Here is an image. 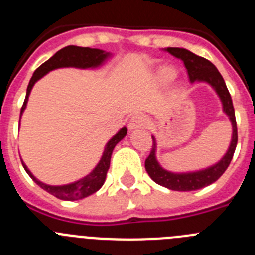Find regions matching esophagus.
<instances>
[{"mask_svg":"<svg viewBox=\"0 0 255 255\" xmlns=\"http://www.w3.org/2000/svg\"><path fill=\"white\" fill-rule=\"evenodd\" d=\"M148 125V119L144 115H134L131 117V120L129 121V129H140V128H145Z\"/></svg>","mask_w":255,"mask_h":255,"instance_id":"obj_1","label":"esophagus"}]
</instances>
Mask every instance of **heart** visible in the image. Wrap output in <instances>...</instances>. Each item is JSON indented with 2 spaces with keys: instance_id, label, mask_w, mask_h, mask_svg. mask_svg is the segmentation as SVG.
<instances>
[{
  "instance_id": "1",
  "label": "heart",
  "mask_w": 255,
  "mask_h": 255,
  "mask_svg": "<svg viewBox=\"0 0 255 255\" xmlns=\"http://www.w3.org/2000/svg\"><path fill=\"white\" fill-rule=\"evenodd\" d=\"M175 76H176V71L172 67H163L157 74V82L159 84H167L175 79Z\"/></svg>"
}]
</instances>
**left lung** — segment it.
I'll return each mask as SVG.
<instances>
[{"instance_id":"left-lung-1","label":"left lung","mask_w":255,"mask_h":255,"mask_svg":"<svg viewBox=\"0 0 255 255\" xmlns=\"http://www.w3.org/2000/svg\"><path fill=\"white\" fill-rule=\"evenodd\" d=\"M166 51L172 56H175V57L184 61V65L188 70L189 79H190L191 83H194L195 80L206 82L215 88L221 101H222L224 111L226 112V115L231 120V124H233V139H231L230 148L224 158L221 159L218 163H216L215 166L206 168V170L197 171V172L172 173L163 170L158 164L157 159H155V140L152 136V149H150L149 155L145 159V170H147L150 179L157 182V184H159V185L164 186V188L171 189V190H198V189L211 185L212 182L217 181L224 175L226 168L229 167L230 162L233 159L236 144H238V126H236L235 110H234L233 100H231V96H230L229 89L226 87V83H225L222 75L218 73V70L216 69V66L212 64L211 61L194 55L193 52L188 51L185 48L168 47Z\"/></svg>"}]
</instances>
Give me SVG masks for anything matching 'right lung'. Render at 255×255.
I'll return each instance as SVG.
<instances>
[{"label": "right lung", "instance_id": "1", "mask_svg": "<svg viewBox=\"0 0 255 255\" xmlns=\"http://www.w3.org/2000/svg\"><path fill=\"white\" fill-rule=\"evenodd\" d=\"M110 56V53L107 52H103L101 49L97 48H89V47H78V46H67L65 48L60 49L58 52H56L55 55L52 56L49 60H47L44 64L40 65L37 70L34 71L33 76H31L30 82H29L28 89H26V96L24 103H22L21 111H20V117H21L22 111L25 110L26 102H28V97L30 94L31 88L35 84L37 80H39L43 75H46L48 71L53 69H58V67H96L98 65H101L106 58ZM128 132L126 128H123L120 131L115 135L111 140L108 141L107 145L105 148V152H103L102 158H101L100 163L97 164V167L92 171L87 177L79 180V181L74 182V184H69V185L64 186H51L46 185L43 182L38 181L33 175L30 173V171L26 168V166L22 163L25 171L28 172L29 176L37 182V185H39L40 188L46 190L47 193L52 194L53 197L58 198V199L64 200H78L83 199V198L89 197L91 194L96 193L97 190H100L101 186L103 185V182L106 180V175H107V171L110 168V161H111V154L112 150H114L115 145H116L121 139L124 138Z\"/></svg>", "mask_w": 255, "mask_h": 255}]
</instances>
